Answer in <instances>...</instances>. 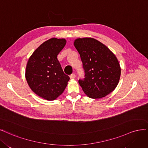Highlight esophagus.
Wrapping results in <instances>:
<instances>
[{"mask_svg": "<svg viewBox=\"0 0 148 148\" xmlns=\"http://www.w3.org/2000/svg\"><path fill=\"white\" fill-rule=\"evenodd\" d=\"M69 77H70L71 79H73L75 77V74H72L71 75H70Z\"/></svg>", "mask_w": 148, "mask_h": 148, "instance_id": "esophagus-1", "label": "esophagus"}]
</instances>
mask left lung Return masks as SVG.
<instances>
[{"mask_svg": "<svg viewBox=\"0 0 148 148\" xmlns=\"http://www.w3.org/2000/svg\"><path fill=\"white\" fill-rule=\"evenodd\" d=\"M74 45L80 54L85 78L79 83L87 97L99 99L114 91L121 68L116 55L101 42L92 37L78 38Z\"/></svg>", "mask_w": 148, "mask_h": 148, "instance_id": "8db88e82", "label": "left lung"}]
</instances>
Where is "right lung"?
Returning a JSON list of instances; mask_svg holds the SVG:
<instances>
[{"instance_id": "add662e5", "label": "right lung", "mask_w": 148, "mask_h": 148, "mask_svg": "<svg viewBox=\"0 0 148 148\" xmlns=\"http://www.w3.org/2000/svg\"><path fill=\"white\" fill-rule=\"evenodd\" d=\"M66 44L65 39L51 38L33 52L26 64L25 77L28 85L38 96L48 101L60 96L69 80L57 58Z\"/></svg>"}]
</instances>
